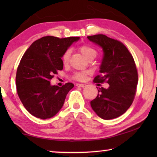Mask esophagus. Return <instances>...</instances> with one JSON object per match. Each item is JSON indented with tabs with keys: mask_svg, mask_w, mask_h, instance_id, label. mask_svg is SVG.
Segmentation results:
<instances>
[{
	"mask_svg": "<svg viewBox=\"0 0 157 157\" xmlns=\"http://www.w3.org/2000/svg\"><path fill=\"white\" fill-rule=\"evenodd\" d=\"M86 84H84V83H77L76 84V86L78 87H81V88H84L86 86Z\"/></svg>",
	"mask_w": 157,
	"mask_h": 157,
	"instance_id": "1",
	"label": "esophagus"
}]
</instances>
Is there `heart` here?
<instances>
[{"instance_id":"1","label":"heart","mask_w":157,"mask_h":157,"mask_svg":"<svg viewBox=\"0 0 157 157\" xmlns=\"http://www.w3.org/2000/svg\"><path fill=\"white\" fill-rule=\"evenodd\" d=\"M79 51H80L81 54L84 56L85 59L89 60V61H91V60L95 59L96 56H97V51H96V49L94 48L93 47L89 46V45L81 46L80 48H79ZM70 54L71 51L69 50H67L62 56L61 60L64 65H67L68 62H69ZM86 77V73L83 71H76L73 75V78L77 81H84Z\"/></svg>"}]
</instances>
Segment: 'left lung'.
<instances>
[{"instance_id": "8db88e82", "label": "left lung", "mask_w": 157, "mask_h": 157, "mask_svg": "<svg viewBox=\"0 0 157 157\" xmlns=\"http://www.w3.org/2000/svg\"><path fill=\"white\" fill-rule=\"evenodd\" d=\"M87 38L101 47L104 52L101 74L94 81L109 85L107 89L98 90V96L91 101V108L103 119H115L127 111L136 95L138 72L134 58L119 40L103 34Z\"/></svg>"}]
</instances>
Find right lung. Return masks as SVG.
Returning a JSON list of instances; mask_svg holds the SVG:
<instances>
[{"label": "right lung", "mask_w": 157, "mask_h": 157, "mask_svg": "<svg viewBox=\"0 0 157 157\" xmlns=\"http://www.w3.org/2000/svg\"><path fill=\"white\" fill-rule=\"evenodd\" d=\"M79 37L59 38L44 36L27 49L17 68V93L25 109L41 119L51 118L63 106L66 95L74 85L51 86V79L63 69L61 57Z\"/></svg>", "instance_id": "obj_1"}]
</instances>
